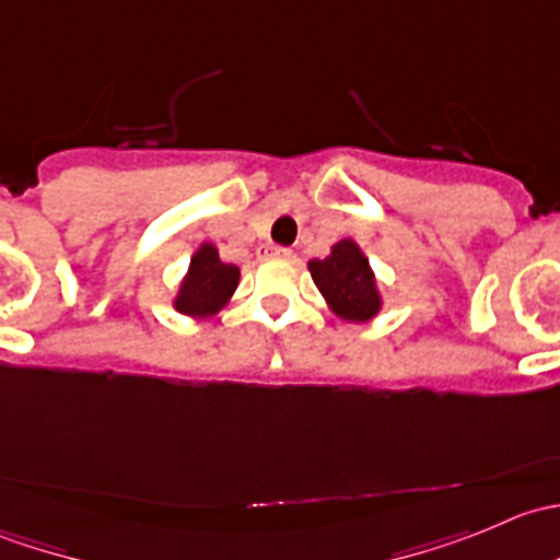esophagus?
I'll return each instance as SVG.
<instances>
[{
  "label": "esophagus",
  "mask_w": 560,
  "mask_h": 560,
  "mask_svg": "<svg viewBox=\"0 0 560 560\" xmlns=\"http://www.w3.org/2000/svg\"><path fill=\"white\" fill-rule=\"evenodd\" d=\"M262 254H265V257H276V259H290L292 257L290 248H284V246H268Z\"/></svg>",
  "instance_id": "obj_1"
}]
</instances>
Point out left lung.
I'll return each instance as SVG.
<instances>
[{
	"instance_id": "8db88e82",
	"label": "left lung",
	"mask_w": 560,
	"mask_h": 560,
	"mask_svg": "<svg viewBox=\"0 0 560 560\" xmlns=\"http://www.w3.org/2000/svg\"><path fill=\"white\" fill-rule=\"evenodd\" d=\"M308 273L325 298L327 308L338 319L363 325L385 306L374 268L354 238H341L332 244L327 257L308 259Z\"/></svg>"
}]
</instances>
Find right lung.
<instances>
[{
    "label": "right lung",
    "mask_w": 560,
    "mask_h": 560,
    "mask_svg": "<svg viewBox=\"0 0 560 560\" xmlns=\"http://www.w3.org/2000/svg\"><path fill=\"white\" fill-rule=\"evenodd\" d=\"M241 268L233 262H224L219 257V248L211 241H202L195 248L186 268L184 279L178 281V290L173 295V308L189 319H206L222 312L233 301L238 290Z\"/></svg>",
    "instance_id": "right-lung-1"
}]
</instances>
